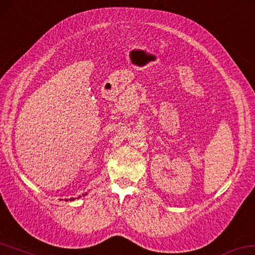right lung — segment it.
<instances>
[{
    "label": "right lung",
    "instance_id": "1",
    "mask_svg": "<svg viewBox=\"0 0 255 255\" xmlns=\"http://www.w3.org/2000/svg\"><path fill=\"white\" fill-rule=\"evenodd\" d=\"M85 195H87V194H83L82 196H85ZM76 198H77V199H78V198H81V196H78V197H76ZM76 198H70L69 201H74V199H76ZM66 201H68V199H66Z\"/></svg>",
    "mask_w": 255,
    "mask_h": 255
}]
</instances>
